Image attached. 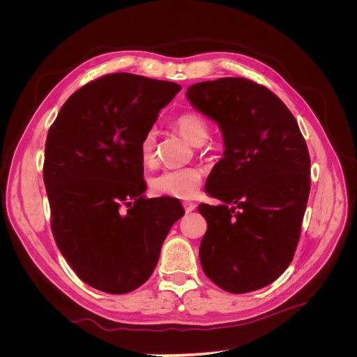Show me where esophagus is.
I'll list each match as a JSON object with an SVG mask.
<instances>
[{"mask_svg":"<svg viewBox=\"0 0 357 357\" xmlns=\"http://www.w3.org/2000/svg\"><path fill=\"white\" fill-rule=\"evenodd\" d=\"M183 207H185L186 213H190V211H193V210L197 208V204L195 202H190V201H185V202H183Z\"/></svg>","mask_w":357,"mask_h":357,"instance_id":"1","label":"esophagus"}]
</instances>
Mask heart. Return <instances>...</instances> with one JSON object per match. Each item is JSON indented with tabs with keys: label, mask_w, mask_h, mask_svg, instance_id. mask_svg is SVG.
Wrapping results in <instances>:
<instances>
[{
	"label": "heart",
	"mask_w": 357,
	"mask_h": 357,
	"mask_svg": "<svg viewBox=\"0 0 357 357\" xmlns=\"http://www.w3.org/2000/svg\"><path fill=\"white\" fill-rule=\"evenodd\" d=\"M174 126L193 146H202L210 135V126L205 117L198 112H183L174 121ZM158 132L149 129L139 142V159L146 167L156 162ZM202 183V171L197 167H183L164 169L150 178V188L159 197H171L180 199L193 198Z\"/></svg>",
	"instance_id": "1"
}]
</instances>
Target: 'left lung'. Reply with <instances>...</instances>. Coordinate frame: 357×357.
Wrapping results in <instances>:
<instances>
[{
    "label": "left lung",
    "mask_w": 357,
    "mask_h": 357,
    "mask_svg": "<svg viewBox=\"0 0 357 357\" xmlns=\"http://www.w3.org/2000/svg\"><path fill=\"white\" fill-rule=\"evenodd\" d=\"M190 104L220 126L223 158L199 204L205 275L229 294L271 284L294 259L310 195V155L296 119L262 84L223 77L189 86Z\"/></svg>",
    "instance_id": "obj_1"
}]
</instances>
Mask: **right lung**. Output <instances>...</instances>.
I'll use <instances>...</instances> for the list:
<instances>
[{"instance_id":"right-lung-1","label":"right lung","mask_w":357,"mask_h":357,"mask_svg":"<svg viewBox=\"0 0 357 357\" xmlns=\"http://www.w3.org/2000/svg\"><path fill=\"white\" fill-rule=\"evenodd\" d=\"M177 83L107 74L74 92L52 123L43 178L53 238L82 282L123 295L146 283L160 247L185 211L143 197L139 142Z\"/></svg>"}]
</instances>
